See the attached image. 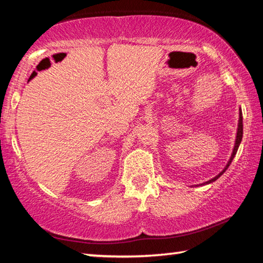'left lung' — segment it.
<instances>
[{
    "instance_id": "left-lung-1",
    "label": "left lung",
    "mask_w": 263,
    "mask_h": 263,
    "mask_svg": "<svg viewBox=\"0 0 263 263\" xmlns=\"http://www.w3.org/2000/svg\"><path fill=\"white\" fill-rule=\"evenodd\" d=\"M241 139H242V112H241V108H240V109H239V121H238L237 136H235V141H234V147H233L232 154H231V157H230V159H229L228 163H226V166H225V167H224V169H222V171L219 173V174L216 175L215 177H212L211 180H209V181H206V182H204V183H202L201 185H205V184H209V183H212V182H215L216 180L219 179V177H220L222 174H224L226 169H228V168H229V166L231 164V162H232V160H233V158L235 157V154H237V151H238V148H239L240 142H241ZM195 186H197V185H195Z\"/></svg>"
}]
</instances>
